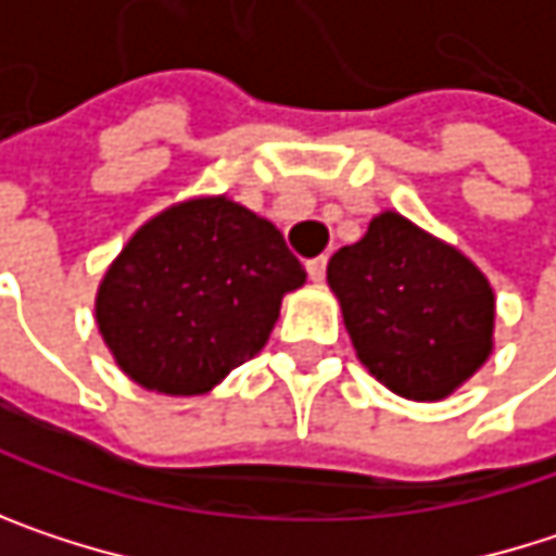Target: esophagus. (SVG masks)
I'll use <instances>...</instances> for the list:
<instances>
[{
	"label": "esophagus",
	"instance_id": "esophagus-1",
	"mask_svg": "<svg viewBox=\"0 0 556 556\" xmlns=\"http://www.w3.org/2000/svg\"><path fill=\"white\" fill-rule=\"evenodd\" d=\"M325 267H328V257H312V261L305 264V270H308V279L321 282V279H325Z\"/></svg>",
	"mask_w": 556,
	"mask_h": 556
}]
</instances>
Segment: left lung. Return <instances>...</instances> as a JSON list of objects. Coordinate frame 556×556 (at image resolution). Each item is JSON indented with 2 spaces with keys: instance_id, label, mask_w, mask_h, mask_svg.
Segmentation results:
<instances>
[{
  "instance_id": "left-lung-1",
  "label": "left lung",
  "mask_w": 556,
  "mask_h": 556,
  "mask_svg": "<svg viewBox=\"0 0 556 556\" xmlns=\"http://www.w3.org/2000/svg\"><path fill=\"white\" fill-rule=\"evenodd\" d=\"M328 286L361 364L395 395L447 399L493 354L490 279L399 212L328 261Z\"/></svg>"
}]
</instances>
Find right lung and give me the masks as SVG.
Masks as SVG:
<instances>
[{"label": "right lung", "instance_id": "1", "mask_svg": "<svg viewBox=\"0 0 556 556\" xmlns=\"http://www.w3.org/2000/svg\"><path fill=\"white\" fill-rule=\"evenodd\" d=\"M305 282L277 225L202 195L141 225L96 292L115 364L144 389L202 395L261 354L286 292Z\"/></svg>", "mask_w": 556, "mask_h": 556}]
</instances>
